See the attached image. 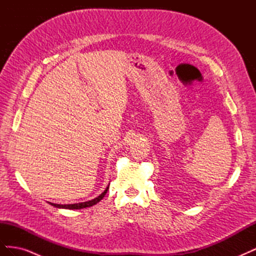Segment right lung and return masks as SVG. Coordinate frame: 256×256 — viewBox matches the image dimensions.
I'll return each mask as SVG.
<instances>
[{
	"mask_svg": "<svg viewBox=\"0 0 256 256\" xmlns=\"http://www.w3.org/2000/svg\"><path fill=\"white\" fill-rule=\"evenodd\" d=\"M110 184L106 186V188L104 189V191L102 193V194L98 196L97 198H92L90 200H88V202H83V203H76V204H67V205H60V204H54V203H50V205L56 207V208H64V209H82V208H86V207H90L92 205H96L98 202H100L104 198V196H106V193L108 192V189H109Z\"/></svg>",
	"mask_w": 256,
	"mask_h": 256,
	"instance_id": "right-lung-1",
	"label": "right lung"
}]
</instances>
